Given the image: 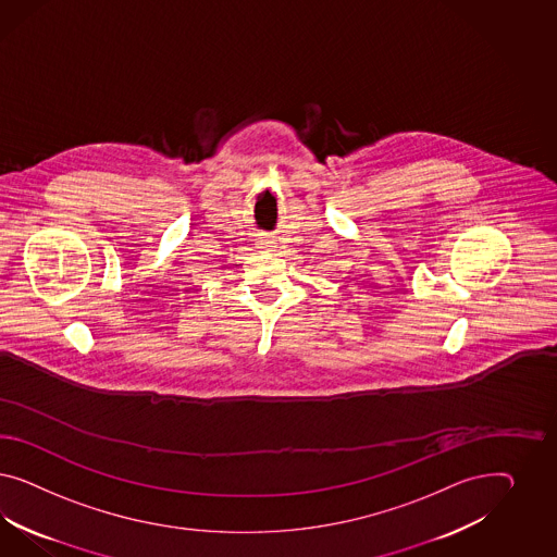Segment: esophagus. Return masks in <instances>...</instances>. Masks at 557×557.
<instances>
[{
    "label": "esophagus",
    "mask_w": 557,
    "mask_h": 557,
    "mask_svg": "<svg viewBox=\"0 0 557 557\" xmlns=\"http://www.w3.org/2000/svg\"><path fill=\"white\" fill-rule=\"evenodd\" d=\"M275 247H277V243L271 236H261L257 240V249H261V251H275Z\"/></svg>",
    "instance_id": "1"
}]
</instances>
